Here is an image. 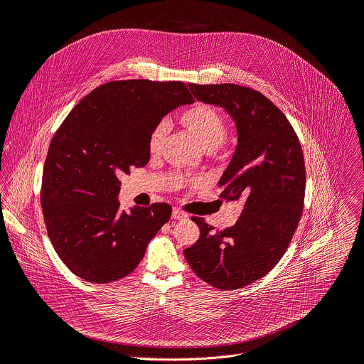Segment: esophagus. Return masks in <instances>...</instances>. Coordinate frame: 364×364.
<instances>
[{
  "instance_id": "34e87169",
  "label": "esophagus",
  "mask_w": 364,
  "mask_h": 364,
  "mask_svg": "<svg viewBox=\"0 0 364 364\" xmlns=\"http://www.w3.org/2000/svg\"><path fill=\"white\" fill-rule=\"evenodd\" d=\"M172 218L173 220H186L187 218V214L178 208H173L172 211Z\"/></svg>"
}]
</instances>
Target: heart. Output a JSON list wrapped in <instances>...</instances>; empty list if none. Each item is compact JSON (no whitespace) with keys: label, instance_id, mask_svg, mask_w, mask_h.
Masks as SVG:
<instances>
[{"label":"heart","instance_id":"obj_1","mask_svg":"<svg viewBox=\"0 0 364 364\" xmlns=\"http://www.w3.org/2000/svg\"><path fill=\"white\" fill-rule=\"evenodd\" d=\"M178 122L205 150H215L226 141V122L211 105L195 104L188 107L178 116ZM165 134L166 128L162 123L153 129L149 138L150 153H157L161 150Z\"/></svg>","mask_w":364,"mask_h":364}]
</instances>
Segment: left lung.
<instances>
[{
  "label": "left lung",
  "mask_w": 364,
  "mask_h": 364,
  "mask_svg": "<svg viewBox=\"0 0 364 364\" xmlns=\"http://www.w3.org/2000/svg\"><path fill=\"white\" fill-rule=\"evenodd\" d=\"M188 87L196 100L223 107L235 120L238 146L218 187L220 198L242 199L244 210L220 232L193 217L200 238L184 257L210 286L241 289L274 269L289 248L304 211V151L287 117L260 92L232 83Z\"/></svg>",
  "instance_id": "8db88e82"
}]
</instances>
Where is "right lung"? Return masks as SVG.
<instances>
[{"mask_svg": "<svg viewBox=\"0 0 364 364\" xmlns=\"http://www.w3.org/2000/svg\"><path fill=\"white\" fill-rule=\"evenodd\" d=\"M192 102L183 82H108L62 122L47 151L40 200L52 245L73 274L108 284L144 257L172 208L159 202L120 211L119 177L147 165L153 129Z\"/></svg>", "mask_w": 364, "mask_h": 364, "instance_id": "obj_1", "label": "right lung"}]
</instances>
